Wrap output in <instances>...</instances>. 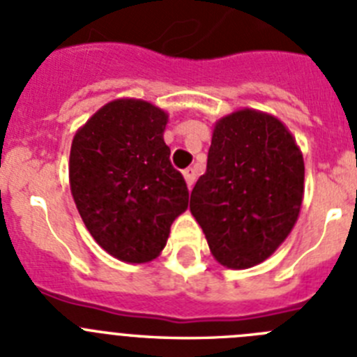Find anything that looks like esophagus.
I'll list each match as a JSON object with an SVG mask.
<instances>
[{"mask_svg": "<svg viewBox=\"0 0 357 357\" xmlns=\"http://www.w3.org/2000/svg\"><path fill=\"white\" fill-rule=\"evenodd\" d=\"M183 176H185V181H187V187L192 188L194 187V183H196V172H194V169L192 167H188V169L183 170Z\"/></svg>", "mask_w": 357, "mask_h": 357, "instance_id": "obj_1", "label": "esophagus"}]
</instances>
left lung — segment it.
I'll return each instance as SVG.
<instances>
[{"instance_id": "obj_1", "label": "left lung", "mask_w": 357, "mask_h": 357, "mask_svg": "<svg viewBox=\"0 0 357 357\" xmlns=\"http://www.w3.org/2000/svg\"><path fill=\"white\" fill-rule=\"evenodd\" d=\"M302 197L303 158L280 120L243 109L215 123L190 212L222 266L268 259L293 230Z\"/></svg>"}]
</instances>
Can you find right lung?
<instances>
[{
    "label": "right lung",
    "mask_w": 357,
    "mask_h": 357,
    "mask_svg": "<svg viewBox=\"0 0 357 357\" xmlns=\"http://www.w3.org/2000/svg\"><path fill=\"white\" fill-rule=\"evenodd\" d=\"M165 111L135 98L105 104L77 131L70 187L93 238L109 255L142 264L165 248L188 206V188L163 140Z\"/></svg>",
    "instance_id": "add662e5"
}]
</instances>
